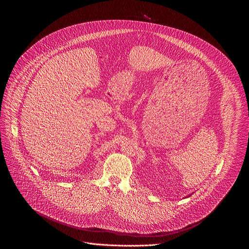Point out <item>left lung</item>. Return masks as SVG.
I'll list each match as a JSON object with an SVG mask.
<instances>
[{"label":"left lung","mask_w":249,"mask_h":249,"mask_svg":"<svg viewBox=\"0 0 249 249\" xmlns=\"http://www.w3.org/2000/svg\"><path fill=\"white\" fill-rule=\"evenodd\" d=\"M187 197H188V196H187Z\"/></svg>","instance_id":"left-lung-1"}]
</instances>
